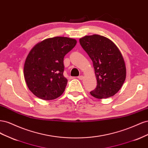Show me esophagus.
<instances>
[{
    "mask_svg": "<svg viewBox=\"0 0 148 148\" xmlns=\"http://www.w3.org/2000/svg\"><path fill=\"white\" fill-rule=\"evenodd\" d=\"M78 78L79 79H81V80H82V79L84 78V76H83V75L79 76V77H78Z\"/></svg>",
    "mask_w": 148,
    "mask_h": 148,
    "instance_id": "obj_1",
    "label": "esophagus"
}]
</instances>
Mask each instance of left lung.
Returning a JSON list of instances; mask_svg holds the SVG:
<instances>
[{
    "instance_id": "8db88e82",
    "label": "left lung",
    "mask_w": 148,
    "mask_h": 148,
    "mask_svg": "<svg viewBox=\"0 0 148 148\" xmlns=\"http://www.w3.org/2000/svg\"><path fill=\"white\" fill-rule=\"evenodd\" d=\"M79 43L92 61L97 86L90 92L97 99L113 96L126 78V66L123 56L115 44L98 34L85 36Z\"/></svg>"
}]
</instances>
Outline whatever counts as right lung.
Instances as JSON below:
<instances>
[{
	"label": "right lung",
	"mask_w": 148,
	"mask_h": 148,
	"mask_svg": "<svg viewBox=\"0 0 148 148\" xmlns=\"http://www.w3.org/2000/svg\"><path fill=\"white\" fill-rule=\"evenodd\" d=\"M77 44L66 37L44 39L31 49L24 65V77L29 90L44 100H52L65 91L64 58Z\"/></svg>",
	"instance_id": "right-lung-1"
}]
</instances>
